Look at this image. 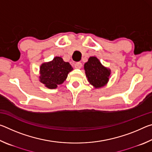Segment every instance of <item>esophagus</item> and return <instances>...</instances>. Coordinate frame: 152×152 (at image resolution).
I'll list each match as a JSON object with an SVG mask.
<instances>
[{"instance_id":"obj_1","label":"esophagus","mask_w":152,"mask_h":152,"mask_svg":"<svg viewBox=\"0 0 152 152\" xmlns=\"http://www.w3.org/2000/svg\"><path fill=\"white\" fill-rule=\"evenodd\" d=\"M82 64L80 62H78V63H76L74 64V68H76V69H80L82 68Z\"/></svg>"}]
</instances>
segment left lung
Here are the masks:
<instances>
[{
	"mask_svg": "<svg viewBox=\"0 0 152 152\" xmlns=\"http://www.w3.org/2000/svg\"><path fill=\"white\" fill-rule=\"evenodd\" d=\"M84 69L88 82L94 88H101L107 85L111 71L102 65L96 57H90L88 61L84 64Z\"/></svg>",
	"mask_w": 152,
	"mask_h": 152,
	"instance_id": "left-lung-1",
	"label": "left lung"
}]
</instances>
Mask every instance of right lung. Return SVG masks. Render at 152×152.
<instances>
[{
	"label": "right lung",
	"mask_w": 152,
	"mask_h": 152,
	"mask_svg": "<svg viewBox=\"0 0 152 152\" xmlns=\"http://www.w3.org/2000/svg\"><path fill=\"white\" fill-rule=\"evenodd\" d=\"M73 70L69 62L56 56L52 60L43 63L39 68V81L50 89H55L66 80L68 73Z\"/></svg>",
	"instance_id": "1"
}]
</instances>
